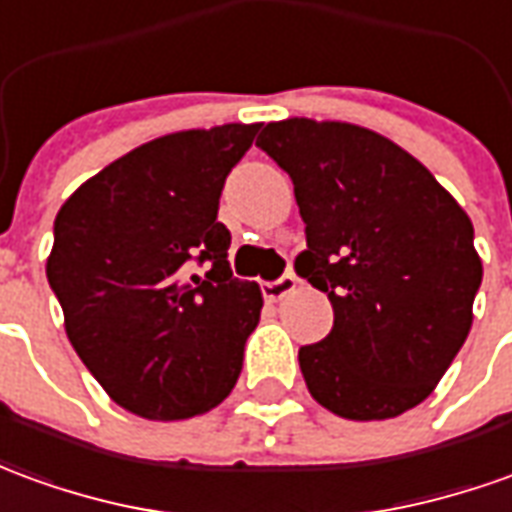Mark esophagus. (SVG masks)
Returning a JSON list of instances; mask_svg holds the SVG:
<instances>
[{
    "instance_id": "1",
    "label": "esophagus",
    "mask_w": 512,
    "mask_h": 512,
    "mask_svg": "<svg viewBox=\"0 0 512 512\" xmlns=\"http://www.w3.org/2000/svg\"><path fill=\"white\" fill-rule=\"evenodd\" d=\"M293 288H296V277H293V274H282L280 280L263 282V285H260V291H263V299H266V302H280L282 296H288Z\"/></svg>"
}]
</instances>
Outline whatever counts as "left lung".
I'll return each mask as SVG.
<instances>
[{
  "mask_svg": "<svg viewBox=\"0 0 512 512\" xmlns=\"http://www.w3.org/2000/svg\"><path fill=\"white\" fill-rule=\"evenodd\" d=\"M257 146L293 180L307 249L296 274L327 293L324 341L299 349L330 413L382 421L421 405L466 343L482 260L455 196L402 146L346 121H271Z\"/></svg>",
  "mask_w": 512,
  "mask_h": 512,
  "instance_id": "left-lung-1",
  "label": "left lung"
}]
</instances>
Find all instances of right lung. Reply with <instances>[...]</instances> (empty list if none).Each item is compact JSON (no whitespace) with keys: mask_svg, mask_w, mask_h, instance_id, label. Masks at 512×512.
<instances>
[{"mask_svg":"<svg viewBox=\"0 0 512 512\" xmlns=\"http://www.w3.org/2000/svg\"><path fill=\"white\" fill-rule=\"evenodd\" d=\"M260 124L171 132L82 182L55 219L46 277L74 352L107 396L149 421L221 405L260 321L232 277L219 196ZM210 262L205 278L190 263Z\"/></svg>","mask_w":512,"mask_h":512,"instance_id":"obj_1","label":"right lung"}]
</instances>
